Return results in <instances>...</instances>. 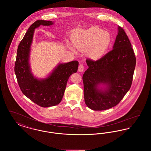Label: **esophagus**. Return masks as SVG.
<instances>
[{
    "instance_id": "obj_1",
    "label": "esophagus",
    "mask_w": 151,
    "mask_h": 151,
    "mask_svg": "<svg viewBox=\"0 0 151 151\" xmlns=\"http://www.w3.org/2000/svg\"><path fill=\"white\" fill-rule=\"evenodd\" d=\"M84 67L83 65L80 64L79 65V67H78V71L79 72H83L84 71Z\"/></svg>"
}]
</instances>
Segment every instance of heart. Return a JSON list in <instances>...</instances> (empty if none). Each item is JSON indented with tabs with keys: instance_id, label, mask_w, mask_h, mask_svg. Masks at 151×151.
Masks as SVG:
<instances>
[{
	"instance_id": "heart-1",
	"label": "heart",
	"mask_w": 151,
	"mask_h": 151,
	"mask_svg": "<svg viewBox=\"0 0 151 151\" xmlns=\"http://www.w3.org/2000/svg\"><path fill=\"white\" fill-rule=\"evenodd\" d=\"M111 42L109 33L97 27L80 30L72 38L73 46L80 51H86L89 57L94 60L100 59ZM71 48L75 50L71 45Z\"/></svg>"
}]
</instances>
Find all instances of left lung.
I'll return each instance as SVG.
<instances>
[{
	"mask_svg": "<svg viewBox=\"0 0 151 151\" xmlns=\"http://www.w3.org/2000/svg\"><path fill=\"white\" fill-rule=\"evenodd\" d=\"M113 50L100 59H86L83 76L84 100L93 110H105L119 104L129 91L136 58L123 29L118 27Z\"/></svg>",
	"mask_w": 151,
	"mask_h": 151,
	"instance_id": "1",
	"label": "left lung"
}]
</instances>
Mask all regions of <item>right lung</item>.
Returning a JSON list of instances; mask_svg holds the SVG:
<instances>
[{
    "label": "right lung",
    "mask_w": 151,
    "mask_h": 151,
    "mask_svg": "<svg viewBox=\"0 0 151 151\" xmlns=\"http://www.w3.org/2000/svg\"><path fill=\"white\" fill-rule=\"evenodd\" d=\"M54 24L51 21L39 20L29 27L18 46L14 65V72L22 93L43 108L55 106L60 102L69 77L78 71L79 66L77 60L59 63L46 78L42 79L36 78L32 73L29 59L35 29L40 25L50 26Z\"/></svg>",
    "instance_id": "right-lung-1"
}]
</instances>
